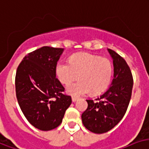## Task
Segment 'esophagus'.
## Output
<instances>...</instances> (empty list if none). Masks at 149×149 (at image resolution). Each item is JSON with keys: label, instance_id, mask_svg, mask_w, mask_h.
<instances>
[{"label": "esophagus", "instance_id": "obj_1", "mask_svg": "<svg viewBox=\"0 0 149 149\" xmlns=\"http://www.w3.org/2000/svg\"><path fill=\"white\" fill-rule=\"evenodd\" d=\"M71 99H72V101H73V102H75V101H77V100H79V98L76 97H72V98H71Z\"/></svg>", "mask_w": 149, "mask_h": 149}]
</instances>
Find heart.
<instances>
[{
	"label": "heart",
	"mask_w": 149,
	"mask_h": 149,
	"mask_svg": "<svg viewBox=\"0 0 149 149\" xmlns=\"http://www.w3.org/2000/svg\"><path fill=\"white\" fill-rule=\"evenodd\" d=\"M59 81L65 86L77 79L79 81L68 87L67 92L73 96L89 93L97 95L110 86L113 75V64L108 58L87 52L72 55L69 63L59 62L56 67Z\"/></svg>",
	"instance_id": "1"
}]
</instances>
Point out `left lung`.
I'll return each mask as SVG.
<instances>
[{"mask_svg":"<svg viewBox=\"0 0 149 149\" xmlns=\"http://www.w3.org/2000/svg\"><path fill=\"white\" fill-rule=\"evenodd\" d=\"M113 59L114 78L111 86L95 100H86L88 108L81 114L84 126L95 134L114 128L126 114L131 98L134 79L130 68L121 56L108 49Z\"/></svg>","mask_w":149,"mask_h":149,"instance_id":"1","label":"left lung"}]
</instances>
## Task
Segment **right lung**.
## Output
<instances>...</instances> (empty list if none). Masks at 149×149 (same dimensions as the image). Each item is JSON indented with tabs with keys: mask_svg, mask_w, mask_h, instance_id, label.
I'll return each instance as SVG.
<instances>
[{
	"mask_svg": "<svg viewBox=\"0 0 149 149\" xmlns=\"http://www.w3.org/2000/svg\"><path fill=\"white\" fill-rule=\"evenodd\" d=\"M63 49L44 46L28 53L18 66L15 93L30 123L43 131L60 125L71 104L70 96L56 78V67Z\"/></svg>",
	"mask_w": 149,
	"mask_h": 149,
	"instance_id": "add662e5",
	"label": "right lung"
}]
</instances>
